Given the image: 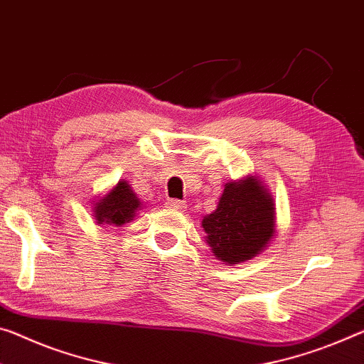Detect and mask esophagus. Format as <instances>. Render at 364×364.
<instances>
[{
  "mask_svg": "<svg viewBox=\"0 0 364 364\" xmlns=\"http://www.w3.org/2000/svg\"><path fill=\"white\" fill-rule=\"evenodd\" d=\"M166 207H168L170 210H178V212H183L184 209H186V203L184 200H180V199H168L166 200Z\"/></svg>",
  "mask_w": 364,
  "mask_h": 364,
  "instance_id": "esophagus-1",
  "label": "esophagus"
}]
</instances>
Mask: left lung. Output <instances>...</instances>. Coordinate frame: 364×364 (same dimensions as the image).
Listing matches in <instances>:
<instances>
[{
    "instance_id": "obj_1",
    "label": "left lung",
    "mask_w": 364,
    "mask_h": 364,
    "mask_svg": "<svg viewBox=\"0 0 364 364\" xmlns=\"http://www.w3.org/2000/svg\"><path fill=\"white\" fill-rule=\"evenodd\" d=\"M200 225L218 261L228 265L250 261L274 238V199L256 176L227 183L217 209Z\"/></svg>"
}]
</instances>
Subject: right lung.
Returning a JSON list of instances; mask_svg holds the SVG:
<instances>
[{
	"mask_svg": "<svg viewBox=\"0 0 364 364\" xmlns=\"http://www.w3.org/2000/svg\"><path fill=\"white\" fill-rule=\"evenodd\" d=\"M141 205V200L131 189V184H128V181H118L112 191L94 204L95 222L99 225L123 227L124 223L134 218Z\"/></svg>",
	"mask_w": 364,
	"mask_h": 364,
	"instance_id": "1",
	"label": "right lung"
}]
</instances>
